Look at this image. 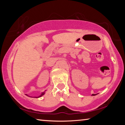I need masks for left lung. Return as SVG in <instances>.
Masks as SVG:
<instances>
[{
	"instance_id": "obj_1",
	"label": "left lung",
	"mask_w": 125,
	"mask_h": 125,
	"mask_svg": "<svg viewBox=\"0 0 125 125\" xmlns=\"http://www.w3.org/2000/svg\"><path fill=\"white\" fill-rule=\"evenodd\" d=\"M92 95H95V94H92Z\"/></svg>"
}]
</instances>
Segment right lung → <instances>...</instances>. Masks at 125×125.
Wrapping results in <instances>:
<instances>
[{"mask_svg":"<svg viewBox=\"0 0 125 125\" xmlns=\"http://www.w3.org/2000/svg\"><path fill=\"white\" fill-rule=\"evenodd\" d=\"M44 94H45V93H42V94H41V95H40L39 97H41V96H42V95H43ZM38 98H39V97H38Z\"/></svg>","mask_w":125,"mask_h":125,"instance_id":"add662e5","label":"right lung"}]
</instances>
